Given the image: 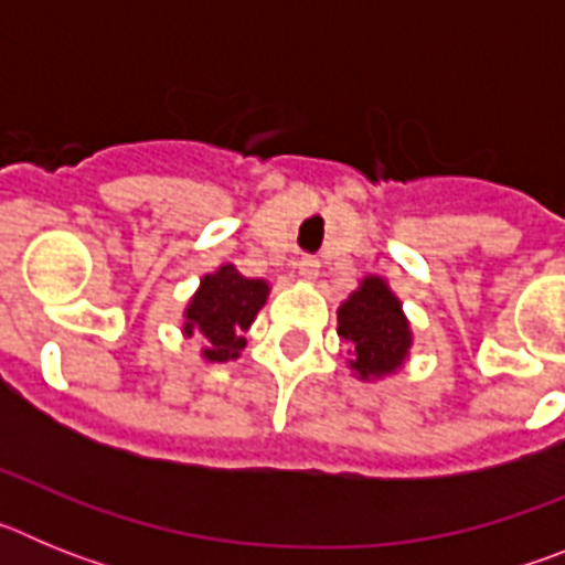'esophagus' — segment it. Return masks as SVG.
Masks as SVG:
<instances>
[{
	"label": "esophagus",
	"mask_w": 565,
	"mask_h": 565,
	"mask_svg": "<svg viewBox=\"0 0 565 565\" xmlns=\"http://www.w3.org/2000/svg\"><path fill=\"white\" fill-rule=\"evenodd\" d=\"M297 277L306 279V282H313L319 277V263L313 257H302L297 263Z\"/></svg>",
	"instance_id": "1"
}]
</instances>
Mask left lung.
<instances>
[{
  "label": "left lung",
  "instance_id": "obj_1",
  "mask_svg": "<svg viewBox=\"0 0 565 565\" xmlns=\"http://www.w3.org/2000/svg\"><path fill=\"white\" fill-rule=\"evenodd\" d=\"M337 333L348 344V367L362 382H379L402 371L413 348L411 322L402 311V299L391 291L387 279L364 277L356 291L337 311Z\"/></svg>",
  "mask_w": 565,
  "mask_h": 565
}]
</instances>
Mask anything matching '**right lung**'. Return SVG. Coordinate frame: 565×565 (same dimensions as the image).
<instances>
[{"mask_svg": "<svg viewBox=\"0 0 565 565\" xmlns=\"http://www.w3.org/2000/svg\"><path fill=\"white\" fill-rule=\"evenodd\" d=\"M266 279L243 277L232 263H223L217 271L201 279L189 306L183 308V337H194L203 344L201 356L206 362H228L246 348V333L266 306Z\"/></svg>", "mask_w": 565, "mask_h": 565, "instance_id": "1", "label": "right lung"}]
</instances>
